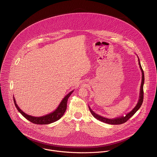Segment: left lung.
Wrapping results in <instances>:
<instances>
[{
  "instance_id": "left-lung-1",
  "label": "left lung",
  "mask_w": 157,
  "mask_h": 157,
  "mask_svg": "<svg viewBox=\"0 0 157 157\" xmlns=\"http://www.w3.org/2000/svg\"><path fill=\"white\" fill-rule=\"evenodd\" d=\"M138 64L140 65V69H141V72H142V79H141V87H140V92L139 100H138V103H137V104L135 106L134 108L131 112L127 113L125 117L122 116V117H120L110 119V118H107L101 117V116L95 113L88 106L90 112L96 119H97V120H100V121H101L103 123H108V124H123V123L126 122L131 117H132L134 115L135 113L140 109V108L141 107V106L143 103V94H144L143 85H144V75L143 70L141 66V64H140L139 58H138Z\"/></svg>"
}]
</instances>
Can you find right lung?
Instances as JSON below:
<instances>
[{
  "instance_id": "add662e5",
  "label": "right lung",
  "mask_w": 157,
  "mask_h": 157,
  "mask_svg": "<svg viewBox=\"0 0 157 157\" xmlns=\"http://www.w3.org/2000/svg\"><path fill=\"white\" fill-rule=\"evenodd\" d=\"M73 91L74 90L71 91L63 98V100L59 104L57 108L54 112L50 113L49 114H47L44 116L39 117H33L31 115H29L26 114V113H25L17 106L14 97H13V100H14V105H15L17 109L26 119H27L28 120H29V121H31V123H33L34 124H50L51 123L57 121L63 115L64 113L67 110V99L69 97V96L71 95V94L72 93Z\"/></svg>"
}]
</instances>
